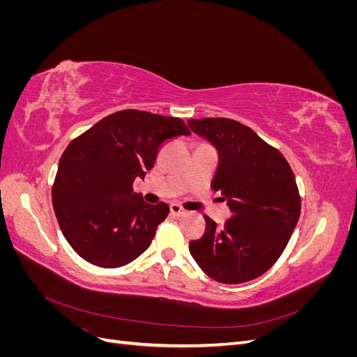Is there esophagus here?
<instances>
[{"label": "esophagus", "mask_w": 357, "mask_h": 357, "mask_svg": "<svg viewBox=\"0 0 357 357\" xmlns=\"http://www.w3.org/2000/svg\"><path fill=\"white\" fill-rule=\"evenodd\" d=\"M169 211L172 215H176V218H181V215H185V210H183L178 204H171L169 205Z\"/></svg>", "instance_id": "34e87169"}]
</instances>
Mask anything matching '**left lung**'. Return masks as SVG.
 Listing matches in <instances>:
<instances>
[{"mask_svg": "<svg viewBox=\"0 0 357 357\" xmlns=\"http://www.w3.org/2000/svg\"><path fill=\"white\" fill-rule=\"evenodd\" d=\"M188 125L218 149L211 189L228 199L231 210L223 228L204 215L205 232L189 243V252L215 282H250L278 261L295 231L301 215L295 174L275 147L240 122L205 117Z\"/></svg>", "mask_w": 357, "mask_h": 357, "instance_id": "1", "label": "left lung"}]
</instances>
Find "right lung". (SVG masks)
<instances>
[{
    "mask_svg": "<svg viewBox=\"0 0 357 357\" xmlns=\"http://www.w3.org/2000/svg\"><path fill=\"white\" fill-rule=\"evenodd\" d=\"M180 135L190 131L178 117L122 110L68 144L53 181L52 202L63 236L86 262L119 268L152 244L169 207L146 204L132 185L153 168L159 149Z\"/></svg>",
    "mask_w": 357,
    "mask_h": 357,
    "instance_id": "right-lung-1",
    "label": "right lung"
}]
</instances>
